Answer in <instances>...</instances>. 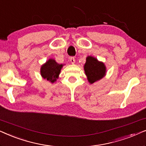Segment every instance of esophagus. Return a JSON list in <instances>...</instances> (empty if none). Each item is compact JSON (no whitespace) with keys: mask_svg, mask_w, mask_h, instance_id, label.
Instances as JSON below:
<instances>
[{"mask_svg":"<svg viewBox=\"0 0 146 146\" xmlns=\"http://www.w3.org/2000/svg\"><path fill=\"white\" fill-rule=\"evenodd\" d=\"M70 62L72 64H74L75 62H76V60L74 58V57H71L70 58Z\"/></svg>","mask_w":146,"mask_h":146,"instance_id":"1","label":"esophagus"}]
</instances>
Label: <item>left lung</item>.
Listing matches in <instances>:
<instances>
[{"label":"left lung","mask_w":146,"mask_h":146,"mask_svg":"<svg viewBox=\"0 0 146 146\" xmlns=\"http://www.w3.org/2000/svg\"><path fill=\"white\" fill-rule=\"evenodd\" d=\"M84 70L88 81L91 84L100 80L106 74V67L104 63L91 56H88L86 58Z\"/></svg>","instance_id":"left-lung-1"}]
</instances>
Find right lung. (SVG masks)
<instances>
[{"label":"right lung","instance_id":"1","mask_svg":"<svg viewBox=\"0 0 146 146\" xmlns=\"http://www.w3.org/2000/svg\"><path fill=\"white\" fill-rule=\"evenodd\" d=\"M62 64L57 63L54 58H50L41 66L40 75L44 79L51 83H54L58 79L61 70L64 66Z\"/></svg>","mask_w":146,"mask_h":146}]
</instances>
